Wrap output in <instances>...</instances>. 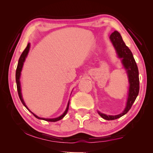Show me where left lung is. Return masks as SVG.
I'll return each mask as SVG.
<instances>
[{
  "instance_id": "8db88e82",
  "label": "left lung",
  "mask_w": 153,
  "mask_h": 153,
  "mask_svg": "<svg viewBox=\"0 0 153 153\" xmlns=\"http://www.w3.org/2000/svg\"><path fill=\"white\" fill-rule=\"evenodd\" d=\"M110 39L115 51H116L118 57L121 59L123 65L126 69L128 77L129 87L126 108L121 114L116 115H107L98 111V113L101 117L104 119L108 120V121L117 119L121 117L130 110L132 105L135 102L138 94L140 88L138 69L131 50L124 43L121 34L117 31L115 30L112 32L110 36Z\"/></svg>"
}]
</instances>
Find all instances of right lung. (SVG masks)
Returning <instances> with one entry per match:
<instances>
[{
  "mask_svg": "<svg viewBox=\"0 0 153 153\" xmlns=\"http://www.w3.org/2000/svg\"><path fill=\"white\" fill-rule=\"evenodd\" d=\"M29 49H30V43L27 44V47L25 48V49L24 50V52H22V53L21 54L19 60H18V66H17V68H16V86H17V91H18V96H19V98L22 101V104L24 105L26 108L29 110L30 112L33 114L34 116L37 118V119H42L44 120V121H49V122H56L59 121V120L62 119L65 115H66L68 109H69V101L68 103V106H67V108L65 110V112H64L62 115H61V116H59L57 118H53V119H46V118H41L39 117L38 116H37L36 114H34V113H32L31 111L28 108V107L26 106L24 100L22 98V92H21V85H20V75H21V71H22V69L23 68V65H24V62L25 61V59L27 56V55H28V53L29 52Z\"/></svg>",
  "mask_w": 153,
  "mask_h": 153,
  "instance_id": "right-lung-1",
  "label": "right lung"
}]
</instances>
